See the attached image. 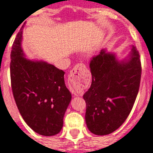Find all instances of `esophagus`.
<instances>
[{"mask_svg":"<svg viewBox=\"0 0 153 153\" xmlns=\"http://www.w3.org/2000/svg\"><path fill=\"white\" fill-rule=\"evenodd\" d=\"M85 68V65L83 64H77V65L74 66V68H73L72 70L71 71L70 74H69V76L71 77V78H77V77L79 75V73L82 69ZM82 92V89L79 87H74L72 90V94H74V95H78Z\"/></svg>","mask_w":153,"mask_h":153,"instance_id":"obj_1","label":"esophagus"}]
</instances>
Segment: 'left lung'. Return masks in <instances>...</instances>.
I'll return each instance as SVG.
<instances>
[{"label": "left lung", "mask_w": 153, "mask_h": 153, "mask_svg": "<svg viewBox=\"0 0 153 153\" xmlns=\"http://www.w3.org/2000/svg\"><path fill=\"white\" fill-rule=\"evenodd\" d=\"M89 67L92 83L83 95L85 123L94 134H109L123 123L132 110L141 81L140 56L134 45L123 59L102 49Z\"/></svg>", "instance_id": "left-lung-1"}]
</instances>
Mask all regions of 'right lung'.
Wrapping results in <instances>:
<instances>
[{"label": "right lung", "instance_id": "add662e5", "mask_svg": "<svg viewBox=\"0 0 153 153\" xmlns=\"http://www.w3.org/2000/svg\"><path fill=\"white\" fill-rule=\"evenodd\" d=\"M22 27L12 45L10 74L14 99L24 121L34 131L53 136L61 130L71 100L64 71L42 60L25 57Z\"/></svg>", "mask_w": 153, "mask_h": 153}]
</instances>
